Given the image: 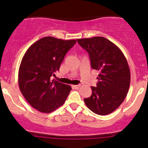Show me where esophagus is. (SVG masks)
I'll return each instance as SVG.
<instances>
[{
  "label": "esophagus",
  "instance_id": "1",
  "mask_svg": "<svg viewBox=\"0 0 148 148\" xmlns=\"http://www.w3.org/2000/svg\"><path fill=\"white\" fill-rule=\"evenodd\" d=\"M72 87L74 88V89H79L80 87H81V85H73Z\"/></svg>",
  "mask_w": 148,
  "mask_h": 148
}]
</instances>
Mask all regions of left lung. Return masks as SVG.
<instances>
[{"mask_svg": "<svg viewBox=\"0 0 148 148\" xmlns=\"http://www.w3.org/2000/svg\"><path fill=\"white\" fill-rule=\"evenodd\" d=\"M89 53L91 66L98 70L97 86L84 99L86 107L99 115L109 114L125 100L130 84V71L122 51L110 40L101 36L77 39Z\"/></svg>", "mask_w": 148, "mask_h": 148, "instance_id": "8db88e82", "label": "left lung"}]
</instances>
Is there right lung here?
Returning a JSON list of instances; mask_svg holds the SVG:
<instances>
[{
    "mask_svg": "<svg viewBox=\"0 0 148 148\" xmlns=\"http://www.w3.org/2000/svg\"><path fill=\"white\" fill-rule=\"evenodd\" d=\"M76 42L46 36L34 43L25 53L18 70L19 89L38 111L50 113L65 102L71 86L50 78L59 71L66 53Z\"/></svg>",
    "mask_w": 148,
    "mask_h": 148,
    "instance_id": "add662e5",
    "label": "right lung"
}]
</instances>
